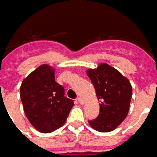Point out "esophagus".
Listing matches in <instances>:
<instances>
[{
	"instance_id": "1",
	"label": "esophagus",
	"mask_w": 157,
	"mask_h": 157,
	"mask_svg": "<svg viewBox=\"0 0 157 157\" xmlns=\"http://www.w3.org/2000/svg\"><path fill=\"white\" fill-rule=\"evenodd\" d=\"M78 101L79 102L81 105H83L84 103V100L83 98H81V97H78Z\"/></svg>"
}]
</instances>
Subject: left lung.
I'll return each instance as SVG.
<instances>
[{
	"label": "left lung",
	"instance_id": "obj_1",
	"mask_svg": "<svg viewBox=\"0 0 157 157\" xmlns=\"http://www.w3.org/2000/svg\"><path fill=\"white\" fill-rule=\"evenodd\" d=\"M100 101V114L89 123L94 130L106 133L114 130L126 118L132 98L128 79L106 63L87 70Z\"/></svg>",
	"mask_w": 157,
	"mask_h": 157
}]
</instances>
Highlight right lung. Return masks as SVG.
<instances>
[{"label": "right lung", "instance_id": "obj_1", "mask_svg": "<svg viewBox=\"0 0 157 157\" xmlns=\"http://www.w3.org/2000/svg\"><path fill=\"white\" fill-rule=\"evenodd\" d=\"M64 94V88L55 80V70L47 64L23 79L20 98L28 120L38 131L52 133L65 123L74 104Z\"/></svg>", "mask_w": 157, "mask_h": 157}]
</instances>
